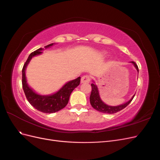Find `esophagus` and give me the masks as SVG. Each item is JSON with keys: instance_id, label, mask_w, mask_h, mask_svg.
Segmentation results:
<instances>
[{"instance_id": "esophagus-1", "label": "esophagus", "mask_w": 160, "mask_h": 160, "mask_svg": "<svg viewBox=\"0 0 160 160\" xmlns=\"http://www.w3.org/2000/svg\"><path fill=\"white\" fill-rule=\"evenodd\" d=\"M90 80H91V77L89 75H84L81 77V82L82 83H89Z\"/></svg>"}]
</instances>
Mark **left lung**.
I'll return each instance as SVG.
<instances>
[{"label":"left lung","instance_id":"8db88e82","mask_svg":"<svg viewBox=\"0 0 160 160\" xmlns=\"http://www.w3.org/2000/svg\"><path fill=\"white\" fill-rule=\"evenodd\" d=\"M133 65L135 66V68H136L138 72H139V69L137 64L135 63L134 61H132ZM91 93L90 95V103L92 107H93L95 109L98 110L100 112H102L103 113H109V114H112V113H115L118 112V111L122 110L125 108H126L127 106L131 103L134 98L135 95L132 97V99H131L129 101H128L127 103H125L124 104L120 105L118 106H109L106 105L102 101H101L99 94V91L97 86L94 83H91Z\"/></svg>","mask_w":160,"mask_h":160}]
</instances>
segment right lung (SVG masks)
<instances>
[{
  "label": "right lung",
  "instance_id": "add662e5",
  "mask_svg": "<svg viewBox=\"0 0 160 160\" xmlns=\"http://www.w3.org/2000/svg\"><path fill=\"white\" fill-rule=\"evenodd\" d=\"M53 45V43L45 46L48 48ZM42 49L40 48L35 51L31 52L28 56L25 63L24 64L22 69V89L28 102L38 111L42 113H52L64 108L69 102V97L71 92L74 90L80 83L81 77H79L74 80L67 83L57 93L51 95H40L35 93L28 87L27 83L25 77V69L32 57L40 55L42 52Z\"/></svg>",
  "mask_w": 160,
  "mask_h": 160
}]
</instances>
